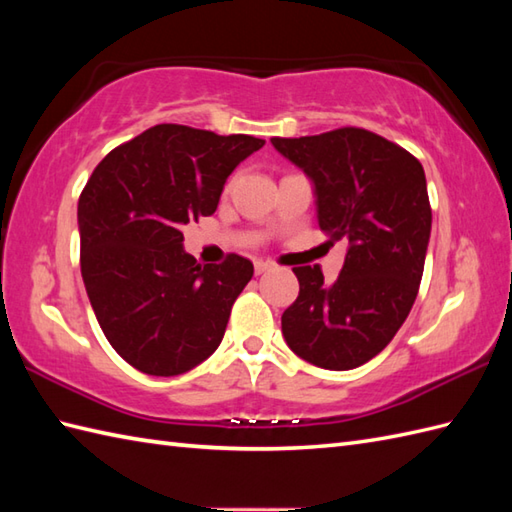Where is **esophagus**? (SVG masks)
<instances>
[{"mask_svg": "<svg viewBox=\"0 0 512 512\" xmlns=\"http://www.w3.org/2000/svg\"><path fill=\"white\" fill-rule=\"evenodd\" d=\"M268 268H270V264H268V262H262V259H257V262H255V273H257V275L266 273Z\"/></svg>", "mask_w": 512, "mask_h": 512, "instance_id": "34e87169", "label": "esophagus"}]
</instances>
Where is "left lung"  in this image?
<instances>
[{
  "instance_id": "1",
  "label": "left lung",
  "mask_w": 512,
  "mask_h": 512,
  "mask_svg": "<svg viewBox=\"0 0 512 512\" xmlns=\"http://www.w3.org/2000/svg\"><path fill=\"white\" fill-rule=\"evenodd\" d=\"M270 143L314 184L321 231L347 242L334 284L319 266L292 268L299 297L281 314V332L303 361L354 369L385 350L416 301L431 235L424 169L358 127Z\"/></svg>"
}]
</instances>
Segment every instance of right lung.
<instances>
[{
	"mask_svg": "<svg viewBox=\"0 0 512 512\" xmlns=\"http://www.w3.org/2000/svg\"><path fill=\"white\" fill-rule=\"evenodd\" d=\"M266 140L156 125L112 149L79 198L81 275L105 339L138 372L178 376L222 343L253 264H198L182 226L213 215L226 178Z\"/></svg>",
	"mask_w": 512,
	"mask_h": 512,
	"instance_id": "right-lung-1",
	"label": "right lung"
}]
</instances>
